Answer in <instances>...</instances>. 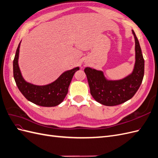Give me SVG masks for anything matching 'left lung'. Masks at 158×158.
Listing matches in <instances>:
<instances>
[{
    "label": "left lung",
    "instance_id": "left-lung-1",
    "mask_svg": "<svg viewBox=\"0 0 158 158\" xmlns=\"http://www.w3.org/2000/svg\"><path fill=\"white\" fill-rule=\"evenodd\" d=\"M135 39L136 62L132 73L121 80H107L102 71L86 67L90 93L95 101L104 106H114L125 103L136 93L142 84L144 74V60L139 41L132 30Z\"/></svg>",
    "mask_w": 158,
    "mask_h": 158
}]
</instances>
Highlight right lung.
I'll return each instance as SVG.
<instances>
[{
	"mask_svg": "<svg viewBox=\"0 0 158 158\" xmlns=\"http://www.w3.org/2000/svg\"><path fill=\"white\" fill-rule=\"evenodd\" d=\"M20 43L13 60V74L17 86L28 101L43 107H55L63 101L68 93L73 76L79 67L64 72L55 82L45 85H35L23 80L18 66Z\"/></svg>",
	"mask_w": 158,
	"mask_h": 158,
	"instance_id": "right-lung-1",
	"label": "right lung"
}]
</instances>
